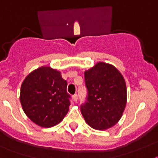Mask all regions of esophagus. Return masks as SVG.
<instances>
[{"label": "esophagus", "instance_id": "obj_1", "mask_svg": "<svg viewBox=\"0 0 158 158\" xmlns=\"http://www.w3.org/2000/svg\"><path fill=\"white\" fill-rule=\"evenodd\" d=\"M73 100H74V101L75 102H77V101H78V95L77 94H75V95H73Z\"/></svg>", "mask_w": 158, "mask_h": 158}]
</instances>
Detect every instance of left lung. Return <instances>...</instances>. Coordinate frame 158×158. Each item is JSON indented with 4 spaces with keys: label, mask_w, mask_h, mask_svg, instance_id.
<instances>
[{
    "label": "left lung",
    "mask_w": 158,
    "mask_h": 158,
    "mask_svg": "<svg viewBox=\"0 0 158 158\" xmlns=\"http://www.w3.org/2000/svg\"><path fill=\"white\" fill-rule=\"evenodd\" d=\"M88 96L80 110L87 123L106 130L119 121L127 104V87L121 73L110 64L98 62L84 72Z\"/></svg>",
    "instance_id": "obj_1"
}]
</instances>
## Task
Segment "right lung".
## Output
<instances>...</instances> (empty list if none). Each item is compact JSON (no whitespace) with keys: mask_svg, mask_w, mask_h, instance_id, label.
I'll list each match as a JSON object with an SVG mask.
<instances>
[{"mask_svg":"<svg viewBox=\"0 0 158 158\" xmlns=\"http://www.w3.org/2000/svg\"><path fill=\"white\" fill-rule=\"evenodd\" d=\"M61 72L42 66L26 77L21 86L20 101L29 118L43 127L57 125L69 110L70 96Z\"/></svg>","mask_w":158,"mask_h":158,"instance_id":"add662e5","label":"right lung"}]
</instances>
